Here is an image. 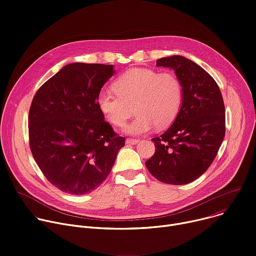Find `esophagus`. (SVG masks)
I'll return each mask as SVG.
<instances>
[{"label": "esophagus", "mask_w": 256, "mask_h": 256, "mask_svg": "<svg viewBox=\"0 0 256 256\" xmlns=\"http://www.w3.org/2000/svg\"><path fill=\"white\" fill-rule=\"evenodd\" d=\"M138 142V140H136V138H126V145H136Z\"/></svg>", "instance_id": "obj_1"}]
</instances>
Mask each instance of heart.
I'll return each instance as SVG.
<instances>
[{"label":"heart","instance_id":"b5f03b06","mask_svg":"<svg viewBox=\"0 0 256 256\" xmlns=\"http://www.w3.org/2000/svg\"><path fill=\"white\" fill-rule=\"evenodd\" d=\"M114 88L100 92L99 109L110 124L120 126L132 114L134 106L136 118L122 130L130 136L148 134L155 126L166 128L182 101V84L172 72L134 68L115 80Z\"/></svg>","mask_w":256,"mask_h":256}]
</instances>
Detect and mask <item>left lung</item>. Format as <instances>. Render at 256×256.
<instances>
[{
  "instance_id": "8db88e82",
  "label": "left lung",
  "mask_w": 256,
  "mask_h": 256,
  "mask_svg": "<svg viewBox=\"0 0 256 256\" xmlns=\"http://www.w3.org/2000/svg\"><path fill=\"white\" fill-rule=\"evenodd\" d=\"M156 66L174 69L182 84V101L170 128L153 138L155 153L145 164L158 180L189 184L210 166L226 132L220 90L198 64L182 56L160 58Z\"/></svg>"
}]
</instances>
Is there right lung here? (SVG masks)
Segmentation results:
<instances>
[{"mask_svg":"<svg viewBox=\"0 0 256 256\" xmlns=\"http://www.w3.org/2000/svg\"><path fill=\"white\" fill-rule=\"evenodd\" d=\"M113 65L70 63L36 92L28 116L30 146L47 180L84 195L106 180L126 138L118 136L98 106Z\"/></svg>","mask_w":256,"mask_h":256,"instance_id":"add662e5","label":"right lung"}]
</instances>
